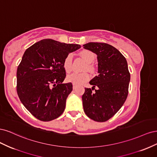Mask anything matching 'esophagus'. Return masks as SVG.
<instances>
[{"mask_svg": "<svg viewBox=\"0 0 157 157\" xmlns=\"http://www.w3.org/2000/svg\"><path fill=\"white\" fill-rule=\"evenodd\" d=\"M77 85L75 84H73V90H75L76 88H77Z\"/></svg>", "mask_w": 157, "mask_h": 157, "instance_id": "obj_1", "label": "esophagus"}]
</instances>
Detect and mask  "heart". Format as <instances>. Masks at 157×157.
Instances as JSON below:
<instances>
[{"label":"heart","instance_id":"1","mask_svg":"<svg viewBox=\"0 0 157 157\" xmlns=\"http://www.w3.org/2000/svg\"><path fill=\"white\" fill-rule=\"evenodd\" d=\"M80 56L82 58L86 61L88 63L86 67L88 70L92 71L93 69L92 65H90L92 61L95 59V55L92 52L84 50L80 53ZM73 54H69L65 57L63 60V68L65 70L66 72H69L72 68V60H73ZM90 76L87 72H82V73H77L73 72L67 76V80L69 82H72L75 84H81L89 80Z\"/></svg>","mask_w":157,"mask_h":157}]
</instances>
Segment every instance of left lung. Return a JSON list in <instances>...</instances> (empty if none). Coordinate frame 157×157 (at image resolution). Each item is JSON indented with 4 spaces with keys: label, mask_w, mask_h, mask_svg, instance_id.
<instances>
[{
    "label": "left lung",
    "mask_w": 157,
    "mask_h": 157,
    "mask_svg": "<svg viewBox=\"0 0 157 157\" xmlns=\"http://www.w3.org/2000/svg\"><path fill=\"white\" fill-rule=\"evenodd\" d=\"M84 48L97 55L98 75L90 81L94 88H85L82 95L84 111L91 119L105 122L124 103L128 94L130 74L126 58L115 47L106 43L88 42Z\"/></svg>",
    "instance_id": "left-lung-1"
}]
</instances>
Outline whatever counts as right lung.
<instances>
[{
    "label": "right lung",
    "mask_w": 157,
    "mask_h": 157,
    "mask_svg": "<svg viewBox=\"0 0 157 157\" xmlns=\"http://www.w3.org/2000/svg\"><path fill=\"white\" fill-rule=\"evenodd\" d=\"M80 47L43 39L24 52L17 69V93L37 119L50 121L63 113L66 99L73 90L71 82L62 83L66 77L63 60Z\"/></svg>",
    "instance_id": "obj_1"
}]
</instances>
